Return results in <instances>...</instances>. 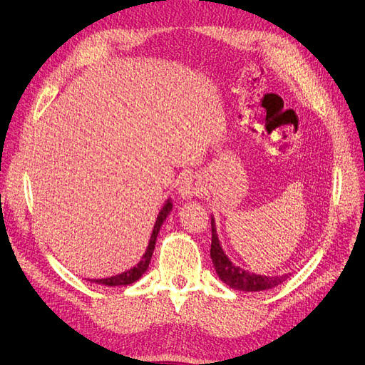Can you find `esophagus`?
Instances as JSON below:
<instances>
[{
	"instance_id": "1",
	"label": "esophagus",
	"mask_w": 365,
	"mask_h": 365,
	"mask_svg": "<svg viewBox=\"0 0 365 365\" xmlns=\"http://www.w3.org/2000/svg\"><path fill=\"white\" fill-rule=\"evenodd\" d=\"M201 190V181L195 175H187L178 185V195L181 200H190V197L200 195Z\"/></svg>"
}]
</instances>
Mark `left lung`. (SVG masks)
Segmentation results:
<instances>
[{
	"label": "left lung",
	"mask_w": 365,
	"mask_h": 365,
	"mask_svg": "<svg viewBox=\"0 0 365 365\" xmlns=\"http://www.w3.org/2000/svg\"><path fill=\"white\" fill-rule=\"evenodd\" d=\"M210 257H212L213 267L219 275V279L222 280L230 288L236 291L244 292H259V291H268L283 283L289 277V274L283 275H260L254 274L247 269H242L237 264H235L228 259L225 251L220 245L217 231H216V222L215 217L212 216V250H210Z\"/></svg>",
	"instance_id": "left-lung-1"
}]
</instances>
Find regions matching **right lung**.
<instances>
[{
  "label": "right lung",
  "instance_id": "right-lung-1",
  "mask_svg": "<svg viewBox=\"0 0 365 365\" xmlns=\"http://www.w3.org/2000/svg\"><path fill=\"white\" fill-rule=\"evenodd\" d=\"M173 208V204H172V200L169 197L168 201L164 202L163 208L160 210V213L157 216V220H155V225H153V230H152V235H150V239H149V245L146 248V252L143 254L140 262L135 264V267H132L130 269H126L123 272H120L117 275H113V277H106V279H91L90 282L93 283H97V284H103V286H128L130 283L137 282L138 279H141V275L145 274L149 268V263H150V259H152V254H153V250H155V244H157V236L160 233L161 230V225L164 224L165 217H168L172 212Z\"/></svg>",
  "mask_w": 365,
  "mask_h": 365
}]
</instances>
